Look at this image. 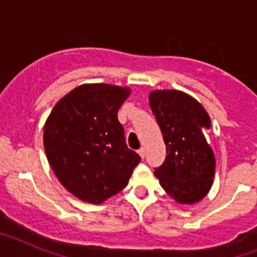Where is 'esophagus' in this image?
Here are the masks:
<instances>
[{"instance_id":"obj_1","label":"esophagus","mask_w":257,"mask_h":257,"mask_svg":"<svg viewBox=\"0 0 257 257\" xmlns=\"http://www.w3.org/2000/svg\"><path fill=\"white\" fill-rule=\"evenodd\" d=\"M138 153H139V156L142 157V158H144V157H145V149L144 148H140L139 151H138Z\"/></svg>"}]
</instances>
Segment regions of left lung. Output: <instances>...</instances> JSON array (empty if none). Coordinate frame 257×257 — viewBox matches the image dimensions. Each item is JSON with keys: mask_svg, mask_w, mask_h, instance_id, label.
Segmentation results:
<instances>
[{"mask_svg": "<svg viewBox=\"0 0 257 257\" xmlns=\"http://www.w3.org/2000/svg\"><path fill=\"white\" fill-rule=\"evenodd\" d=\"M149 105L166 144V160L154 169L161 187L183 205L201 201L215 176V157L205 138L211 127L205 108L185 92L157 90Z\"/></svg>", "mask_w": 257, "mask_h": 257, "instance_id": "obj_1", "label": "left lung"}]
</instances>
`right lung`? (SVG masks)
Returning a JSON list of instances; mask_svg holds the SVG:
<instances>
[{
    "mask_svg": "<svg viewBox=\"0 0 257 257\" xmlns=\"http://www.w3.org/2000/svg\"><path fill=\"white\" fill-rule=\"evenodd\" d=\"M130 88L106 83L82 85L50 113L44 145L51 169L77 198L100 205L128 183L140 156L128 149L118 109Z\"/></svg>",
    "mask_w": 257,
    "mask_h": 257,
    "instance_id": "right-lung-1",
    "label": "right lung"
}]
</instances>
